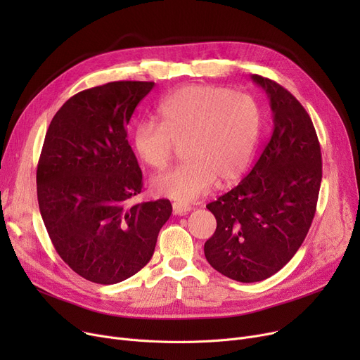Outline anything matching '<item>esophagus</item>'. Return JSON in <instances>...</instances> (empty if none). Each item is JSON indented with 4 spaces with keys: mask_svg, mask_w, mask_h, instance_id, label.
<instances>
[{
    "mask_svg": "<svg viewBox=\"0 0 360 360\" xmlns=\"http://www.w3.org/2000/svg\"><path fill=\"white\" fill-rule=\"evenodd\" d=\"M172 207H174V213L178 214V216H184V214H186L188 212H191V209H193V207H191L190 204L182 202V201H175V202L172 204Z\"/></svg>",
    "mask_w": 360,
    "mask_h": 360,
    "instance_id": "obj_1",
    "label": "esophagus"
}]
</instances>
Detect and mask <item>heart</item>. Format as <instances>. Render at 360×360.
<instances>
[{
	"label": "heart",
	"mask_w": 360,
	"mask_h": 360,
	"mask_svg": "<svg viewBox=\"0 0 360 360\" xmlns=\"http://www.w3.org/2000/svg\"><path fill=\"white\" fill-rule=\"evenodd\" d=\"M160 122L141 121L132 134L139 159L165 169L184 146L178 169L151 181L156 194L190 202L220 182L236 179L252 160L261 131V110L248 93L213 84L184 86L159 103Z\"/></svg>",
	"instance_id": "b5f03b06"
}]
</instances>
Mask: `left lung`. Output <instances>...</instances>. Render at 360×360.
Wrapping results in <instances>:
<instances>
[{"mask_svg": "<svg viewBox=\"0 0 360 360\" xmlns=\"http://www.w3.org/2000/svg\"><path fill=\"white\" fill-rule=\"evenodd\" d=\"M266 90L273 132L251 172L233 190L207 204L216 220L204 243L210 266L242 283L271 277L307 238L323 178L321 147L311 117L290 91L252 74Z\"/></svg>", "mask_w": 360, "mask_h": 360, "instance_id": "left-lung-1", "label": "left lung"}]
</instances>
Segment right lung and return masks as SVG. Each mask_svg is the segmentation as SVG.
Wrapping results in <instances>:
<instances>
[{
    "label": "right lung",
    "instance_id": "add662e5",
    "mask_svg": "<svg viewBox=\"0 0 360 360\" xmlns=\"http://www.w3.org/2000/svg\"><path fill=\"white\" fill-rule=\"evenodd\" d=\"M153 82L83 90L55 113L37 163V202L55 251L83 278L115 285L155 252L169 200L132 204L143 175L127 125Z\"/></svg>",
    "mask_w": 360,
    "mask_h": 360
}]
</instances>
